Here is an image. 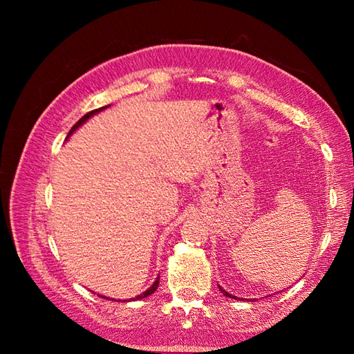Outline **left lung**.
Returning a JSON list of instances; mask_svg holds the SVG:
<instances>
[{"instance_id":"8db88e82","label":"left lung","mask_w":354,"mask_h":354,"mask_svg":"<svg viewBox=\"0 0 354 354\" xmlns=\"http://www.w3.org/2000/svg\"><path fill=\"white\" fill-rule=\"evenodd\" d=\"M220 290H221V293H223V295H225V297H230V298H236V297H232V295H231V293H227L226 290H223V289H221V287H220Z\"/></svg>"}]
</instances>
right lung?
<instances>
[{"instance_id":"1","label":"right lung","mask_w":354,"mask_h":354,"mask_svg":"<svg viewBox=\"0 0 354 354\" xmlns=\"http://www.w3.org/2000/svg\"><path fill=\"white\" fill-rule=\"evenodd\" d=\"M106 107H107V106H104V107H100V109H95V111H91V112H87V113H86V115H84L82 118H80V122H76V123H75V127L70 129V133H68V136H71V133H73V131H75V129H77V128H80V127H81V124H82L84 122H86V120H88V118H91L92 115H95V113H97V112H100V111H103V109H106ZM158 286H159V278H158V279H156V281H154V284H153L151 287H149V289H148V290H145V292H143V293H142V295H139V297H136V298H131V299H140V298H145V297H148V295H151V293H154V290H156V289H158ZM103 298H106V299H109V298H107V297H103Z\"/></svg>"}]
</instances>
